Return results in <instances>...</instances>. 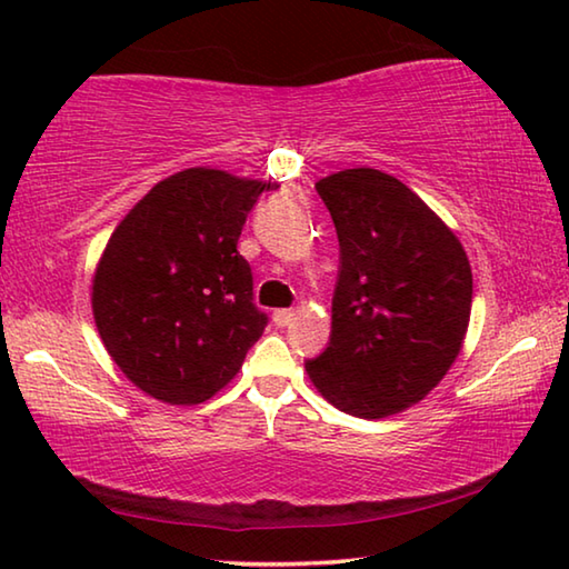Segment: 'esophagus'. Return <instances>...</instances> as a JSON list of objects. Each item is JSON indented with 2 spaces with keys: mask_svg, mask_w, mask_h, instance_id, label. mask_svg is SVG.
Wrapping results in <instances>:
<instances>
[{
  "mask_svg": "<svg viewBox=\"0 0 569 569\" xmlns=\"http://www.w3.org/2000/svg\"><path fill=\"white\" fill-rule=\"evenodd\" d=\"M296 319V311H291V308H278V311L273 313V321H276V326H288Z\"/></svg>",
  "mask_w": 569,
  "mask_h": 569,
  "instance_id": "obj_1",
  "label": "esophagus"
}]
</instances>
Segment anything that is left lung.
Returning <instances> with one entry per match:
<instances>
[{"instance_id":"left-lung-1","label":"left lung","mask_w":569,"mask_h":569,"mask_svg":"<svg viewBox=\"0 0 569 569\" xmlns=\"http://www.w3.org/2000/svg\"><path fill=\"white\" fill-rule=\"evenodd\" d=\"M316 190L339 233L341 271L331 341L306 373L351 417H393L427 397L465 346L469 258L455 230L387 172L339 170Z\"/></svg>"}]
</instances>
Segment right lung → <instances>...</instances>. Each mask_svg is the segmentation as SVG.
I'll return each instance as SVG.
<instances>
[{"label":"right lung","mask_w":569,"mask_h":569,"mask_svg":"<svg viewBox=\"0 0 569 569\" xmlns=\"http://www.w3.org/2000/svg\"><path fill=\"white\" fill-rule=\"evenodd\" d=\"M276 182L188 168L152 186L104 246L92 316L104 351L148 397L192 407L228 387L266 329L238 238Z\"/></svg>","instance_id":"right-lung-1"}]
</instances>
